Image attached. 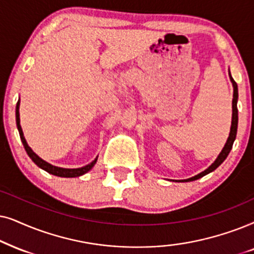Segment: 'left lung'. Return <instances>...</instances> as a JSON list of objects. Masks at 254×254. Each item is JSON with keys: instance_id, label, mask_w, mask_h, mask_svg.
I'll list each match as a JSON object with an SVG mask.
<instances>
[{"instance_id": "left-lung-1", "label": "left lung", "mask_w": 254, "mask_h": 254, "mask_svg": "<svg viewBox=\"0 0 254 254\" xmlns=\"http://www.w3.org/2000/svg\"><path fill=\"white\" fill-rule=\"evenodd\" d=\"M230 80H231L232 82V86H233V100H232V121H231V129H230V133H229V138L228 140H226V143L224 145V147H223V150L221 153L218 154V157L216 160L212 162L211 166H209L207 170L201 172L200 174L195 175V177L192 178H189L187 180H181L182 182H188V181H194V180H197V179H200L202 177H204V175H207L210 173V172L215 171L216 168H217L219 165L222 164L223 161L225 160L226 157H228L230 151H231L232 148V145H233V141L236 139V134H237V127H238V109H237V101H238V87H237V83H236V81L232 79L231 74H230Z\"/></svg>"}]
</instances>
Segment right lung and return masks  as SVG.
<instances>
[{"instance_id": "add662e5", "label": "right lung", "mask_w": 254, "mask_h": 254, "mask_svg": "<svg viewBox=\"0 0 254 254\" xmlns=\"http://www.w3.org/2000/svg\"><path fill=\"white\" fill-rule=\"evenodd\" d=\"M16 124H17V129H18V132H19V137H21V140L23 143V146L25 148L26 153H28L29 157L32 159V161L35 162L37 166L40 167L44 171H46L47 173L57 175V177H62V178H76V177H80V175H83L84 173H87V172L92 170L94 165L96 164L97 158H95V160H93L90 164H88L86 166L81 168H62V167L53 166V165H51L45 160H43L42 158H39L38 155L31 150V147L29 146L28 143H26L24 134H23L21 124H19V100L16 104Z\"/></svg>"}]
</instances>
